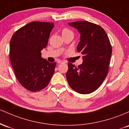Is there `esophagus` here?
I'll return each instance as SVG.
<instances>
[{"label": "esophagus", "instance_id": "obj_1", "mask_svg": "<svg viewBox=\"0 0 129 129\" xmlns=\"http://www.w3.org/2000/svg\"><path fill=\"white\" fill-rule=\"evenodd\" d=\"M57 62L58 63H63L64 62V61H63V60H59L58 59L57 60Z\"/></svg>", "mask_w": 129, "mask_h": 129}]
</instances>
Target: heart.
Returning <instances> with one entry per match:
<instances>
[{
  "instance_id": "heart-1",
  "label": "heart",
  "mask_w": 129,
  "mask_h": 129,
  "mask_svg": "<svg viewBox=\"0 0 129 129\" xmlns=\"http://www.w3.org/2000/svg\"><path fill=\"white\" fill-rule=\"evenodd\" d=\"M68 31H69L68 30V29H63V30L62 33H64V32H68Z\"/></svg>"
}]
</instances>
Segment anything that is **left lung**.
<instances>
[{"mask_svg":"<svg viewBox=\"0 0 129 129\" xmlns=\"http://www.w3.org/2000/svg\"><path fill=\"white\" fill-rule=\"evenodd\" d=\"M79 33L77 51L83 54L82 64L75 67L68 63L66 78L72 89L88 94L98 89L106 79L112 56V46L101 26L88 21L69 23Z\"/></svg>","mask_w":129,"mask_h":129,"instance_id":"1","label":"left lung"}]
</instances>
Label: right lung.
<instances>
[{"label":"right lung","mask_w":129,"mask_h":129,"mask_svg":"<svg viewBox=\"0 0 129 129\" xmlns=\"http://www.w3.org/2000/svg\"><path fill=\"white\" fill-rule=\"evenodd\" d=\"M51 22H32L14 33L10 41V60L19 82L37 91L49 84L56 67L41 56L54 27Z\"/></svg>","instance_id":"1"}]
</instances>
